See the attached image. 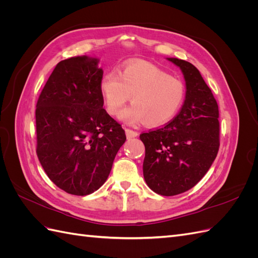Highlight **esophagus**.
Listing matches in <instances>:
<instances>
[{
  "label": "esophagus",
  "mask_w": 258,
  "mask_h": 258,
  "mask_svg": "<svg viewBox=\"0 0 258 258\" xmlns=\"http://www.w3.org/2000/svg\"><path fill=\"white\" fill-rule=\"evenodd\" d=\"M126 131V136H127V138L128 139H131V138H136V137H138V132L137 131H134V130H131V129H126L124 130Z\"/></svg>",
  "instance_id": "1"
}]
</instances>
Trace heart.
Instances as JSON below:
<instances>
[{"instance_id": "b5f03b06", "label": "heart", "mask_w": 258, "mask_h": 258, "mask_svg": "<svg viewBox=\"0 0 258 258\" xmlns=\"http://www.w3.org/2000/svg\"><path fill=\"white\" fill-rule=\"evenodd\" d=\"M100 92L106 111L113 116L132 97L133 105L119 118L129 124L143 123L156 128L172 120L186 97L183 81L148 62H130L118 74L107 72L100 82Z\"/></svg>"}]
</instances>
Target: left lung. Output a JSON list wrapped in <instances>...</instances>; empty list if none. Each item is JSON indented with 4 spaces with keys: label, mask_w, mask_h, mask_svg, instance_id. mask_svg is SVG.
Masks as SVG:
<instances>
[{
    "label": "left lung",
    "mask_w": 258,
    "mask_h": 258,
    "mask_svg": "<svg viewBox=\"0 0 258 258\" xmlns=\"http://www.w3.org/2000/svg\"><path fill=\"white\" fill-rule=\"evenodd\" d=\"M182 70L186 83L184 104L166 126L140 135L145 146L143 175L161 196L192 188L212 166L220 148L218 106L198 69L168 58Z\"/></svg>",
    "instance_id": "obj_1"
}]
</instances>
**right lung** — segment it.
Segmentation results:
<instances>
[{"label":"right lung","instance_id":"obj_1","mask_svg":"<svg viewBox=\"0 0 258 258\" xmlns=\"http://www.w3.org/2000/svg\"><path fill=\"white\" fill-rule=\"evenodd\" d=\"M98 62L88 56L60 61L36 103L38 160L53 184L76 196L105 183L126 141L124 130L103 108Z\"/></svg>","mask_w":258,"mask_h":258}]
</instances>
